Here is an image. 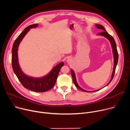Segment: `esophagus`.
Wrapping results in <instances>:
<instances>
[{
  "label": "esophagus",
  "mask_w": 130,
  "mask_h": 130,
  "mask_svg": "<svg viewBox=\"0 0 130 130\" xmlns=\"http://www.w3.org/2000/svg\"><path fill=\"white\" fill-rule=\"evenodd\" d=\"M71 61H72V60H71V58H67V62H71Z\"/></svg>",
  "instance_id": "1"
}]
</instances>
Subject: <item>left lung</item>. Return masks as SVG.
<instances>
[{
	"mask_svg": "<svg viewBox=\"0 0 130 130\" xmlns=\"http://www.w3.org/2000/svg\"><path fill=\"white\" fill-rule=\"evenodd\" d=\"M96 26V27L97 28H99V29H102V30H103L102 32H100L98 34V35H100V36H103L104 37H105V38H107V39H108L110 42V44H111V47H112V53H113V62H114V65H113V71H112V75H111V79L109 81V82L108 83V84L106 85L107 86L108 85L110 82L111 81V80H112L113 78V76H114V75H115V70H116V66L117 65V63H118V51H117V45H116V43L115 42V39H113V38L111 36V35H110L107 31H106V29H105V28L102 25H100V24H96L95 25ZM70 72H71V75H72V78H73V82L74 83L75 85V86L78 88L79 89V90L82 91H85V92H95V91H98L100 90H101V89H98V90H95V91H87V90H85L83 89H82L78 84L77 82V80H76V75H75V72H74V70L71 69H70Z\"/></svg>",
	"mask_w": 130,
	"mask_h": 130,
	"instance_id": "1",
	"label": "left lung"
}]
</instances>
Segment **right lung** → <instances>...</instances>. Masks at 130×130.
Returning a JSON list of instances; mask_svg holds the SVG:
<instances>
[{"label":"right lung","mask_w":130,"mask_h":130,"mask_svg":"<svg viewBox=\"0 0 130 130\" xmlns=\"http://www.w3.org/2000/svg\"><path fill=\"white\" fill-rule=\"evenodd\" d=\"M38 26V24H35L27 26L14 41L12 49V66L14 73L23 87L32 91L44 92L51 89L55 85L58 73L64 65V62H62L56 65L45 76L40 78H34L25 75L22 72L18 60V51L20 42L30 28Z\"/></svg>","instance_id":"right-lung-1"}]
</instances>
